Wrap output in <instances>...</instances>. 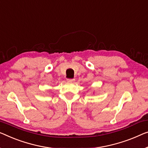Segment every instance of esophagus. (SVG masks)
<instances>
[{"label": "esophagus", "instance_id": "obj_1", "mask_svg": "<svg viewBox=\"0 0 148 148\" xmlns=\"http://www.w3.org/2000/svg\"><path fill=\"white\" fill-rule=\"evenodd\" d=\"M67 81L68 82H74L75 81V79H74V78H68V79H67Z\"/></svg>", "mask_w": 148, "mask_h": 148}]
</instances>
